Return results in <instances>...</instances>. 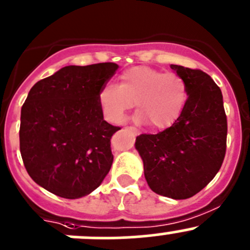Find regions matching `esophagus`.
Listing matches in <instances>:
<instances>
[{"label":"esophagus","instance_id":"obj_1","mask_svg":"<svg viewBox=\"0 0 250 250\" xmlns=\"http://www.w3.org/2000/svg\"><path fill=\"white\" fill-rule=\"evenodd\" d=\"M127 129H129V130H132L133 133H138V129L135 127H127Z\"/></svg>","mask_w":250,"mask_h":250}]
</instances>
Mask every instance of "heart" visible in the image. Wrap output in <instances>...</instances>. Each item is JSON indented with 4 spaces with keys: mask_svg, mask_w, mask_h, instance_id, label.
<instances>
[{
    "mask_svg": "<svg viewBox=\"0 0 250 250\" xmlns=\"http://www.w3.org/2000/svg\"><path fill=\"white\" fill-rule=\"evenodd\" d=\"M187 99V84L179 74L150 67L127 69L121 74L120 85L107 83L99 91V105L108 121L122 122L135 103L137 120L146 121L155 129L173 125L183 112Z\"/></svg>",
    "mask_w": 250,
    "mask_h": 250,
    "instance_id": "heart-1",
    "label": "heart"
}]
</instances>
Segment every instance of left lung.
<instances>
[{
  "mask_svg": "<svg viewBox=\"0 0 250 250\" xmlns=\"http://www.w3.org/2000/svg\"><path fill=\"white\" fill-rule=\"evenodd\" d=\"M188 91L178 120L157 134H140L135 149L152 192L187 199L216 176L226 154L227 117L221 89L200 69L171 64Z\"/></svg>",
  "mask_w": 250,
  "mask_h": 250,
  "instance_id": "left-lung-1",
  "label": "left lung"
}]
</instances>
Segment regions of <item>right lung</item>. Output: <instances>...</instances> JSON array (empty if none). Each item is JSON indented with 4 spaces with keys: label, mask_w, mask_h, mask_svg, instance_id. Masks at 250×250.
<instances>
[{
    "label": "right lung",
    "mask_w": 250,
    "mask_h": 250,
    "mask_svg": "<svg viewBox=\"0 0 250 250\" xmlns=\"http://www.w3.org/2000/svg\"><path fill=\"white\" fill-rule=\"evenodd\" d=\"M118 69L112 62L67 66L30 89L21 112L19 146L29 176L48 192L90 194L112 166L111 138L99 91Z\"/></svg>",
    "instance_id": "right-lung-1"
}]
</instances>
